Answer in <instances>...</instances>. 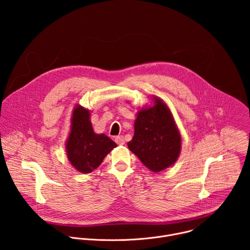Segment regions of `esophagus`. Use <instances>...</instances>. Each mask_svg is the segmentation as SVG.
<instances>
[{"instance_id": "esophagus-1", "label": "esophagus", "mask_w": 250, "mask_h": 250, "mask_svg": "<svg viewBox=\"0 0 250 250\" xmlns=\"http://www.w3.org/2000/svg\"><path fill=\"white\" fill-rule=\"evenodd\" d=\"M116 142L119 145V146H124L125 144V137L123 135H120V136H117L116 137Z\"/></svg>"}]
</instances>
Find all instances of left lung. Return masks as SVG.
Segmentation results:
<instances>
[{
	"mask_svg": "<svg viewBox=\"0 0 250 250\" xmlns=\"http://www.w3.org/2000/svg\"><path fill=\"white\" fill-rule=\"evenodd\" d=\"M127 146L153 172L166 169L177 160L181 136L167 105L160 99H155L152 108L137 114L134 135Z\"/></svg>",
	"mask_w": 250,
	"mask_h": 250,
	"instance_id": "left-lung-1",
	"label": "left lung"
}]
</instances>
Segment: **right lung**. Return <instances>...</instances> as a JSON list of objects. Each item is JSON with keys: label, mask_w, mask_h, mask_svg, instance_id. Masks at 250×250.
<instances>
[{"label": "right lung", "mask_w": 250, "mask_h": 250, "mask_svg": "<svg viewBox=\"0 0 250 250\" xmlns=\"http://www.w3.org/2000/svg\"><path fill=\"white\" fill-rule=\"evenodd\" d=\"M89 118L88 110L82 106L75 108L66 144L69 161L82 173H90L97 169L104 156L117 146L109 136L94 132Z\"/></svg>", "instance_id": "add662e5"}]
</instances>
